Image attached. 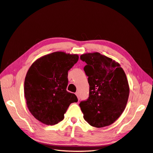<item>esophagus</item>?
<instances>
[{
    "mask_svg": "<svg viewBox=\"0 0 153 153\" xmlns=\"http://www.w3.org/2000/svg\"><path fill=\"white\" fill-rule=\"evenodd\" d=\"M76 95L77 96L78 100H79V99H80V97H79V93H78V92H77V93H76Z\"/></svg>",
    "mask_w": 153,
    "mask_h": 153,
    "instance_id": "esophagus-1",
    "label": "esophagus"
}]
</instances>
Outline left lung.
<instances>
[{"label": "left lung", "mask_w": 153, "mask_h": 153, "mask_svg": "<svg viewBox=\"0 0 153 153\" xmlns=\"http://www.w3.org/2000/svg\"><path fill=\"white\" fill-rule=\"evenodd\" d=\"M80 59L87 63L89 97L79 106L83 118L92 126H107L119 118L126 108L129 86L120 65L99 53H86Z\"/></svg>", "instance_id": "left-lung-1"}]
</instances>
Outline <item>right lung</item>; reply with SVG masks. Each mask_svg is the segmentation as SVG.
Wrapping results in <instances>:
<instances>
[{
  "instance_id": "obj_1",
  "label": "right lung",
  "mask_w": 153,
  "mask_h": 153,
  "mask_svg": "<svg viewBox=\"0 0 153 153\" xmlns=\"http://www.w3.org/2000/svg\"><path fill=\"white\" fill-rule=\"evenodd\" d=\"M77 55L54 52L36 60L28 69L24 92L31 114L45 125H54L64 119L70 104L77 102L66 91L68 72L78 61Z\"/></svg>"
}]
</instances>
